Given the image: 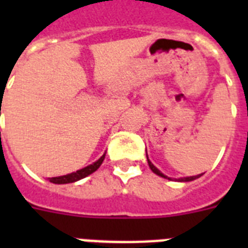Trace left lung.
<instances>
[{
	"instance_id": "8db88e82",
	"label": "left lung",
	"mask_w": 248,
	"mask_h": 248,
	"mask_svg": "<svg viewBox=\"0 0 248 248\" xmlns=\"http://www.w3.org/2000/svg\"><path fill=\"white\" fill-rule=\"evenodd\" d=\"M147 157H148V155H147ZM148 165H149V167H151V170H152V171H153V172H155V173H157V175H159V176H162V177H167V176H165V175H163V173L161 172V171H159V170L157 169V167H155V166L153 165V163H152L151 161H149V159H148ZM201 175H202V173H201ZM201 175H197V176L181 177V179H179V181H192V180H196L197 177H200Z\"/></svg>"
}]
</instances>
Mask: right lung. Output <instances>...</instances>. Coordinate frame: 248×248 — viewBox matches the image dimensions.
<instances>
[{
  "mask_svg": "<svg viewBox=\"0 0 248 248\" xmlns=\"http://www.w3.org/2000/svg\"><path fill=\"white\" fill-rule=\"evenodd\" d=\"M105 158V155H103L100 158L97 159L96 162H93V165L87 166L85 169H81L78 171H76V172H72V173H68V175H64V176H59V177H48V180L54 183V184H68V183H75L77 180H81L83 177L89 176L90 173L95 172L100 165L103 163Z\"/></svg>",
  "mask_w": 248,
  "mask_h": 248,
  "instance_id": "add662e5",
  "label": "right lung"
}]
</instances>
